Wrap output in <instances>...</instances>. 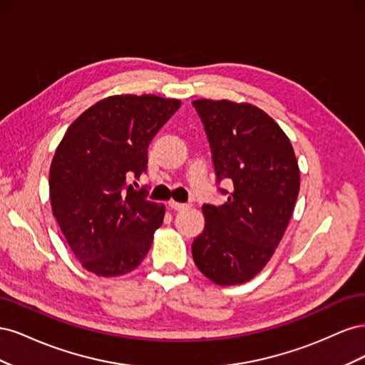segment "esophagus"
Returning <instances> with one entry per match:
<instances>
[{
	"mask_svg": "<svg viewBox=\"0 0 365 365\" xmlns=\"http://www.w3.org/2000/svg\"><path fill=\"white\" fill-rule=\"evenodd\" d=\"M169 207L173 210H178V212H182V210H187L190 207V204L185 202H176V201H169Z\"/></svg>",
	"mask_w": 365,
	"mask_h": 365,
	"instance_id": "esophagus-1",
	"label": "esophagus"
}]
</instances>
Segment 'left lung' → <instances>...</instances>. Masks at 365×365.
Masks as SVG:
<instances>
[{"instance_id":"obj_1","label":"left lung","mask_w":365,"mask_h":365,"mask_svg":"<svg viewBox=\"0 0 365 365\" xmlns=\"http://www.w3.org/2000/svg\"><path fill=\"white\" fill-rule=\"evenodd\" d=\"M212 149L216 181L233 184L224 205H202L205 227L192 256L207 279L230 286L251 280L280 244L300 190L289 138L257 106L192 102Z\"/></svg>"}]
</instances>
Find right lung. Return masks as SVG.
<instances>
[{
    "label": "right lung",
    "mask_w": 365,
    "mask_h": 365,
    "mask_svg": "<svg viewBox=\"0 0 365 365\" xmlns=\"http://www.w3.org/2000/svg\"><path fill=\"white\" fill-rule=\"evenodd\" d=\"M180 106L152 94L113 96L88 108L65 132L50 168L51 210L90 272L115 277L146 257L165 207L129 181L148 170L150 141Z\"/></svg>",
    "instance_id": "right-lung-1"
}]
</instances>
